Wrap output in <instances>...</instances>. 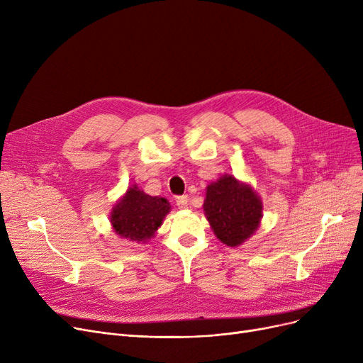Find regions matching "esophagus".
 Wrapping results in <instances>:
<instances>
[{
  "instance_id": "obj_1",
  "label": "esophagus",
  "mask_w": 363,
  "mask_h": 363,
  "mask_svg": "<svg viewBox=\"0 0 363 363\" xmlns=\"http://www.w3.org/2000/svg\"><path fill=\"white\" fill-rule=\"evenodd\" d=\"M177 206L179 208H186L188 207V196H179L177 197Z\"/></svg>"
}]
</instances>
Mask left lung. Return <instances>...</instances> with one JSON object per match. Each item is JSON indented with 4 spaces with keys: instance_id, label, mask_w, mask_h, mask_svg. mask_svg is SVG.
I'll return each instance as SVG.
<instances>
[{
    "instance_id": "left-lung-1",
    "label": "left lung",
    "mask_w": 363,
    "mask_h": 363,
    "mask_svg": "<svg viewBox=\"0 0 363 363\" xmlns=\"http://www.w3.org/2000/svg\"><path fill=\"white\" fill-rule=\"evenodd\" d=\"M203 208L215 235L223 244L237 247L259 228L263 206L250 185L226 174L207 185Z\"/></svg>"
}]
</instances>
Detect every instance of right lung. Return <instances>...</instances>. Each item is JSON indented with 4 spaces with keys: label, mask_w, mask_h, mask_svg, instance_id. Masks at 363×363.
Segmentation results:
<instances>
[{
    "label": "right lung",
    "mask_w": 363,
    "mask_h": 363,
    "mask_svg": "<svg viewBox=\"0 0 363 363\" xmlns=\"http://www.w3.org/2000/svg\"><path fill=\"white\" fill-rule=\"evenodd\" d=\"M170 211L163 197H151L137 186L128 188L126 194L113 207L110 222L114 233L135 242L152 238Z\"/></svg>",
    "instance_id": "1"
}]
</instances>
